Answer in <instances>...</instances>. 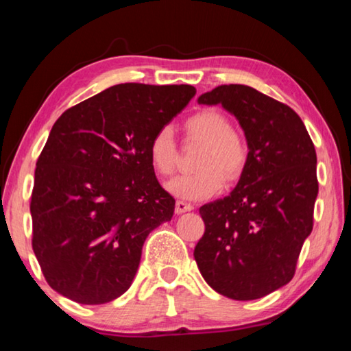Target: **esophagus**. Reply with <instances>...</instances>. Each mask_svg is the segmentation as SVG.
<instances>
[{
  "mask_svg": "<svg viewBox=\"0 0 351 351\" xmlns=\"http://www.w3.org/2000/svg\"><path fill=\"white\" fill-rule=\"evenodd\" d=\"M193 210V206L190 203H186V201H176L175 204V212L180 215V213H184V212H190Z\"/></svg>",
  "mask_w": 351,
  "mask_h": 351,
  "instance_id": "esophagus-1",
  "label": "esophagus"
}]
</instances>
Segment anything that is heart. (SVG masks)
Masks as SVG:
<instances>
[{
    "label": "heart",
    "instance_id": "obj_1",
    "mask_svg": "<svg viewBox=\"0 0 351 351\" xmlns=\"http://www.w3.org/2000/svg\"><path fill=\"white\" fill-rule=\"evenodd\" d=\"M187 142L203 148L192 175H181L167 184V190L186 201L207 199L226 184H234L245 173L249 162V144L245 136L232 130L229 117L217 110H201L182 122ZM148 161L156 175H173L178 165V147L169 128H161L148 142Z\"/></svg>",
    "mask_w": 351,
    "mask_h": 351
}]
</instances>
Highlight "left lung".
<instances>
[{
	"instance_id": "left-lung-1",
	"label": "left lung",
	"mask_w": 351,
	"mask_h": 351,
	"mask_svg": "<svg viewBox=\"0 0 351 351\" xmlns=\"http://www.w3.org/2000/svg\"><path fill=\"white\" fill-rule=\"evenodd\" d=\"M198 104H219L239 119L249 162L229 197L199 207L206 230L195 260L217 293L260 299L294 277L313 230L316 150L293 108L251 86L219 85Z\"/></svg>"
}]
</instances>
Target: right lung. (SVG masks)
I'll return each mask as SVG.
<instances>
[{
	"label": "right lung",
	"mask_w": 351,
	"mask_h": 351,
	"mask_svg": "<svg viewBox=\"0 0 351 351\" xmlns=\"http://www.w3.org/2000/svg\"><path fill=\"white\" fill-rule=\"evenodd\" d=\"M195 94L190 85L121 83L57 119L31 197L32 249L57 293L100 305L130 288L148 234L175 212L148 142Z\"/></svg>",
	"instance_id": "add662e5"
}]
</instances>
